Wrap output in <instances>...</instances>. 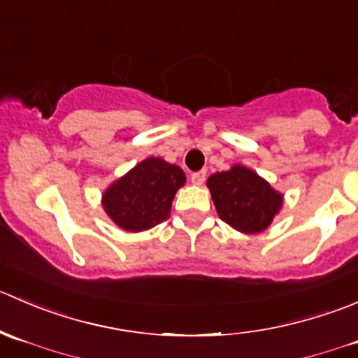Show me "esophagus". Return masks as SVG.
<instances>
[{"mask_svg":"<svg viewBox=\"0 0 358 358\" xmlns=\"http://www.w3.org/2000/svg\"><path fill=\"white\" fill-rule=\"evenodd\" d=\"M205 178H207V172L205 171L193 172V174H191V182L196 184V186H200V184L205 182Z\"/></svg>","mask_w":358,"mask_h":358,"instance_id":"obj_1","label":"esophagus"}]
</instances>
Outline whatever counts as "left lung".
<instances>
[{
  "label": "left lung",
  "instance_id": "obj_1",
  "mask_svg": "<svg viewBox=\"0 0 358 358\" xmlns=\"http://www.w3.org/2000/svg\"><path fill=\"white\" fill-rule=\"evenodd\" d=\"M219 217L242 233H259L270 226L282 207V194L256 172L235 165L207 180Z\"/></svg>",
  "mask_w": 358,
  "mask_h": 358
}]
</instances>
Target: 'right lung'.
<instances>
[{"instance_id": "1", "label": "right lung", "mask_w": 358, "mask_h": 358, "mask_svg": "<svg viewBox=\"0 0 358 358\" xmlns=\"http://www.w3.org/2000/svg\"><path fill=\"white\" fill-rule=\"evenodd\" d=\"M184 172L162 158H148L116 180L102 196L109 217L127 231H144L171 217Z\"/></svg>"}]
</instances>
